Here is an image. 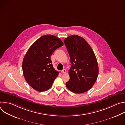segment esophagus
Instances as JSON below:
<instances>
[{"instance_id":"34e87169","label":"esophagus","mask_w":125,"mask_h":125,"mask_svg":"<svg viewBox=\"0 0 125 125\" xmlns=\"http://www.w3.org/2000/svg\"><path fill=\"white\" fill-rule=\"evenodd\" d=\"M61 72H62V73H66L67 72V71H66V70L65 69H64L63 70H62L61 71Z\"/></svg>"}]
</instances>
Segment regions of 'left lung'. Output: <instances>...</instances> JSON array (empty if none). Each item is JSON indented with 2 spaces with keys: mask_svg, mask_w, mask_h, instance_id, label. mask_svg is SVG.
<instances>
[{
  "mask_svg": "<svg viewBox=\"0 0 125 125\" xmlns=\"http://www.w3.org/2000/svg\"><path fill=\"white\" fill-rule=\"evenodd\" d=\"M65 44L72 64L66 83L70 91L76 94L88 91L95 83L98 75V66L94 53L86 41L78 35L65 38Z\"/></svg>",
  "mask_w": 125,
  "mask_h": 125,
  "instance_id": "1",
  "label": "left lung"
}]
</instances>
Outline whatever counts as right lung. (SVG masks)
I'll use <instances>...</instances> for the list:
<instances>
[{
  "label": "right lung",
  "instance_id": "right-lung-1",
  "mask_svg": "<svg viewBox=\"0 0 125 125\" xmlns=\"http://www.w3.org/2000/svg\"><path fill=\"white\" fill-rule=\"evenodd\" d=\"M64 45L54 35H44L29 48L23 59L22 69L25 80L35 90L42 92L51 87L59 72L53 67L50 57Z\"/></svg>",
  "mask_w": 125,
  "mask_h": 125
}]
</instances>
